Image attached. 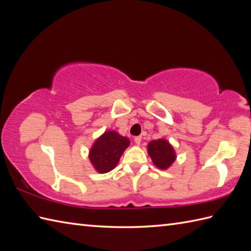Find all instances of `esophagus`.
I'll use <instances>...</instances> for the list:
<instances>
[{"instance_id": "1", "label": "esophagus", "mask_w": 251, "mask_h": 251, "mask_svg": "<svg viewBox=\"0 0 251 251\" xmlns=\"http://www.w3.org/2000/svg\"><path fill=\"white\" fill-rule=\"evenodd\" d=\"M141 139H142V137H141V136H137V137H135V142H136V145L139 146V145H140V142H141Z\"/></svg>"}]
</instances>
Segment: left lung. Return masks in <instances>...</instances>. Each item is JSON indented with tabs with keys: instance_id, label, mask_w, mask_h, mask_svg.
<instances>
[{
	"instance_id": "1",
	"label": "left lung",
	"mask_w": 251,
	"mask_h": 251,
	"mask_svg": "<svg viewBox=\"0 0 251 251\" xmlns=\"http://www.w3.org/2000/svg\"><path fill=\"white\" fill-rule=\"evenodd\" d=\"M148 153L155 166L161 169H167L176 159L173 147L165 139L151 141L148 145Z\"/></svg>"
}]
</instances>
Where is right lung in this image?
I'll return each mask as SVG.
<instances>
[{
    "label": "right lung",
    "mask_w": 251,
    "mask_h": 251,
    "mask_svg": "<svg viewBox=\"0 0 251 251\" xmlns=\"http://www.w3.org/2000/svg\"><path fill=\"white\" fill-rule=\"evenodd\" d=\"M128 146V138L115 131H106L94 143L89 152L90 162L98 173H109L116 166Z\"/></svg>",
    "instance_id": "add662e5"
}]
</instances>
